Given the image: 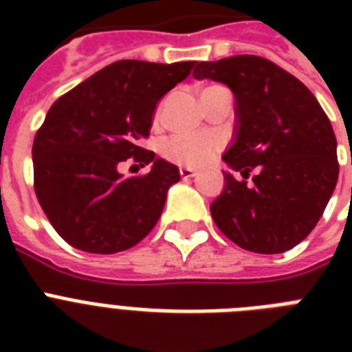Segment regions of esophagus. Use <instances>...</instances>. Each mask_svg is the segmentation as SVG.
Segmentation results:
<instances>
[{
  "label": "esophagus",
  "mask_w": 352,
  "mask_h": 352,
  "mask_svg": "<svg viewBox=\"0 0 352 352\" xmlns=\"http://www.w3.org/2000/svg\"><path fill=\"white\" fill-rule=\"evenodd\" d=\"M179 173H181L182 179H192V177H195V171L190 170V168H181Z\"/></svg>",
  "instance_id": "obj_1"
}]
</instances>
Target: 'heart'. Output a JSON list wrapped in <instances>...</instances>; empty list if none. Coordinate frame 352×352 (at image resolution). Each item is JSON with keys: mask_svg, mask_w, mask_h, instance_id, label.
Masks as SVG:
<instances>
[{"mask_svg": "<svg viewBox=\"0 0 352 352\" xmlns=\"http://www.w3.org/2000/svg\"><path fill=\"white\" fill-rule=\"evenodd\" d=\"M160 118V107L155 111V120ZM221 148V138L214 133H177L166 138L160 153L166 160L179 166L197 168L208 162Z\"/></svg>", "mask_w": 352, "mask_h": 352, "instance_id": "1", "label": "heart"}]
</instances>
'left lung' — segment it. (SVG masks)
I'll return each instance as SVG.
<instances>
[{
	"label": "left lung",
	"mask_w": 352,
	"mask_h": 352,
	"mask_svg": "<svg viewBox=\"0 0 352 352\" xmlns=\"http://www.w3.org/2000/svg\"><path fill=\"white\" fill-rule=\"evenodd\" d=\"M193 76L226 84L235 96V140L223 160L243 179L225 173L210 206L215 225L245 250H290L316 226L338 181L331 120L307 85L267 58L201 62Z\"/></svg>",
	"instance_id": "left-lung-1"
}]
</instances>
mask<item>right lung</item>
<instances>
[{"mask_svg": "<svg viewBox=\"0 0 352 352\" xmlns=\"http://www.w3.org/2000/svg\"><path fill=\"white\" fill-rule=\"evenodd\" d=\"M195 62L120 60L60 96L32 144L34 192L54 230L91 254H117L146 237L179 168L144 149L155 107ZM126 160L152 164L124 179Z\"/></svg>", "mask_w": 352, "mask_h": 352, "instance_id": "1", "label": "right lung"}]
</instances>
